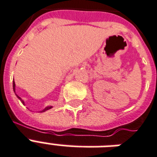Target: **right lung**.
Returning a JSON list of instances; mask_svg holds the SVG:
<instances>
[{
  "mask_svg": "<svg viewBox=\"0 0 157 157\" xmlns=\"http://www.w3.org/2000/svg\"><path fill=\"white\" fill-rule=\"evenodd\" d=\"M13 91H14V93H15V83H14V81H13ZM16 96H17V98H18V99H19V100L21 101V102H22V103H23V104L24 105V101H23V99H22V98H21L20 97H19V96L17 95V94H16ZM50 108H52V107H51V106H48V107H45V109H43L42 111H40V112H45V111H47V110L50 109Z\"/></svg>",
  "mask_w": 157,
  "mask_h": 157,
  "instance_id": "obj_1",
  "label": "right lung"
}]
</instances>
